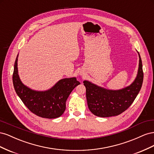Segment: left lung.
I'll return each mask as SVG.
<instances>
[{"label": "left lung", "instance_id": "1", "mask_svg": "<svg viewBox=\"0 0 154 154\" xmlns=\"http://www.w3.org/2000/svg\"><path fill=\"white\" fill-rule=\"evenodd\" d=\"M139 55V67L136 78L130 85L122 89L110 90L85 80L88 107L91 112L101 118L118 116L132 105L140 91L143 81V65Z\"/></svg>", "mask_w": 154, "mask_h": 154}]
</instances>
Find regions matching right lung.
I'll return each mask as SVG.
<instances>
[{
    "instance_id": "obj_1",
    "label": "right lung",
    "mask_w": 154,
    "mask_h": 154,
    "mask_svg": "<svg viewBox=\"0 0 154 154\" xmlns=\"http://www.w3.org/2000/svg\"><path fill=\"white\" fill-rule=\"evenodd\" d=\"M14 65L13 83L16 93L32 113L40 117L54 119L61 116L66 108V101L72 90L80 83L75 77L63 78L47 91L32 90L23 83L18 75L17 62Z\"/></svg>"
}]
</instances>
